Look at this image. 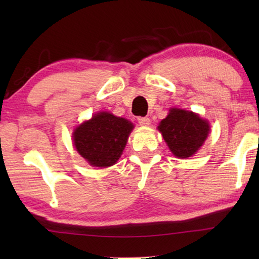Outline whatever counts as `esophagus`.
<instances>
[{
  "label": "esophagus",
  "mask_w": 259,
  "mask_h": 259,
  "mask_svg": "<svg viewBox=\"0 0 259 259\" xmlns=\"http://www.w3.org/2000/svg\"><path fill=\"white\" fill-rule=\"evenodd\" d=\"M138 123L140 125L147 126V125L151 124V119H150V117H147V116H139L138 117Z\"/></svg>",
  "instance_id": "obj_1"
}]
</instances>
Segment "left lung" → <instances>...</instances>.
<instances>
[{
  "label": "left lung",
  "mask_w": 259,
  "mask_h": 259,
  "mask_svg": "<svg viewBox=\"0 0 259 259\" xmlns=\"http://www.w3.org/2000/svg\"><path fill=\"white\" fill-rule=\"evenodd\" d=\"M159 130L172 154L179 159H186L202 146L210 129L208 122L198 114L172 108L160 122Z\"/></svg>",
  "instance_id": "8db88e82"
}]
</instances>
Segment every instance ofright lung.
I'll list each match as a JSON object with an SVG mask.
<instances>
[{
    "label": "right lung",
    "instance_id": "obj_1",
    "mask_svg": "<svg viewBox=\"0 0 259 259\" xmlns=\"http://www.w3.org/2000/svg\"><path fill=\"white\" fill-rule=\"evenodd\" d=\"M134 124L107 112H100L77 126L74 145L91 165L106 168L119 160Z\"/></svg>",
    "mask_w": 259,
    "mask_h": 259
}]
</instances>
